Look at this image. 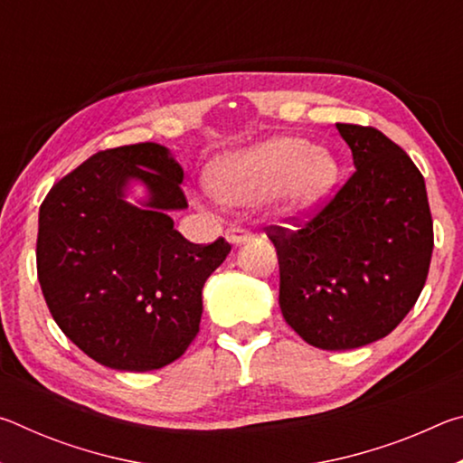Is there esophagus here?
Wrapping results in <instances>:
<instances>
[{"mask_svg": "<svg viewBox=\"0 0 463 463\" xmlns=\"http://www.w3.org/2000/svg\"><path fill=\"white\" fill-rule=\"evenodd\" d=\"M255 237L253 231L249 229H242V226H237L232 224L229 231H226V239H229V242H232V245H241V242H247Z\"/></svg>", "mask_w": 463, "mask_h": 463, "instance_id": "esophagus-1", "label": "esophagus"}]
</instances>
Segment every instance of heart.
<instances>
[{
    "instance_id": "1",
    "label": "heart",
    "mask_w": 463,
    "mask_h": 463,
    "mask_svg": "<svg viewBox=\"0 0 463 463\" xmlns=\"http://www.w3.org/2000/svg\"><path fill=\"white\" fill-rule=\"evenodd\" d=\"M339 175L335 156L304 138L279 137L210 163L206 182L218 200L250 203L273 195L286 213L320 206Z\"/></svg>"
}]
</instances>
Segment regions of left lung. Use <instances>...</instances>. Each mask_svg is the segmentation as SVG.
Masks as SVG:
<instances>
[{
  "mask_svg": "<svg viewBox=\"0 0 463 463\" xmlns=\"http://www.w3.org/2000/svg\"><path fill=\"white\" fill-rule=\"evenodd\" d=\"M354 174L320 206L268 226L279 263V308L304 341L326 351L390 335L425 288L433 218L425 179L373 127L336 124Z\"/></svg>",
  "mask_w": 463,
  "mask_h": 463,
  "instance_id": "obj_1",
  "label": "left lung"
}]
</instances>
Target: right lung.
Segmentation results:
<instances>
[{"label":"right lung","instance_id":"add662e5","mask_svg":"<svg viewBox=\"0 0 463 463\" xmlns=\"http://www.w3.org/2000/svg\"><path fill=\"white\" fill-rule=\"evenodd\" d=\"M140 178L147 210L123 202ZM184 171L167 148L138 143L99 151L46 194L36 271L54 323L98 364L148 372L175 362L200 331L202 288L229 255L222 237L195 245L167 210L185 208Z\"/></svg>","mask_w":463,"mask_h":463}]
</instances>
